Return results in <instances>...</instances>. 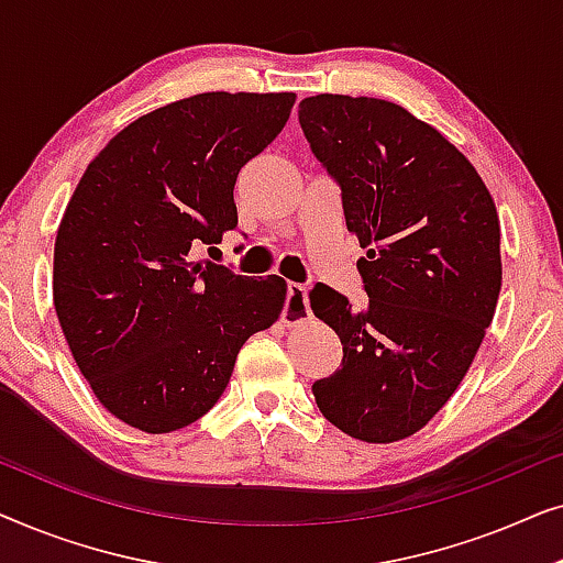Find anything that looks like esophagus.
Masks as SVG:
<instances>
[{"label": "esophagus", "instance_id": "1", "mask_svg": "<svg viewBox=\"0 0 563 563\" xmlns=\"http://www.w3.org/2000/svg\"><path fill=\"white\" fill-rule=\"evenodd\" d=\"M310 289L305 287V284H289V295H287V305H284V312H282V322L287 328H297L302 325L312 318V310H310Z\"/></svg>", "mask_w": 563, "mask_h": 563}]
</instances>
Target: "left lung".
<instances>
[{
    "label": "left lung",
    "instance_id": "left-lung-1",
    "mask_svg": "<svg viewBox=\"0 0 563 563\" xmlns=\"http://www.w3.org/2000/svg\"><path fill=\"white\" fill-rule=\"evenodd\" d=\"M299 125L366 249L358 310L325 284L310 291L343 343V366L312 384L314 402L345 435L402 441L453 397L495 318V199L449 137L387 99L307 97Z\"/></svg>",
    "mask_w": 563,
    "mask_h": 563
}]
</instances>
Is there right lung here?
I'll list each match as a JSON object with an SVG mask.
<instances>
[{
    "label": "right lung",
    "mask_w": 563,
    "mask_h": 563,
    "mask_svg": "<svg viewBox=\"0 0 563 563\" xmlns=\"http://www.w3.org/2000/svg\"><path fill=\"white\" fill-rule=\"evenodd\" d=\"M295 91H205L158 107L99 151L68 199L53 305L99 402L143 433L214 407L235 356L287 305V282L191 261L238 225V172L287 125Z\"/></svg>",
    "instance_id": "add662e5"
}]
</instances>
